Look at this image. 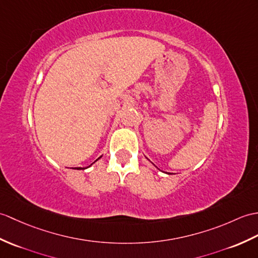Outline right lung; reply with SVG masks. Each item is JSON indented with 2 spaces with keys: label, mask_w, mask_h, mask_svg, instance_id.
<instances>
[{
  "label": "right lung",
  "mask_w": 258,
  "mask_h": 258,
  "mask_svg": "<svg viewBox=\"0 0 258 258\" xmlns=\"http://www.w3.org/2000/svg\"><path fill=\"white\" fill-rule=\"evenodd\" d=\"M100 158H101V157H99V158H98L97 160H99ZM97 160H95V161H97ZM95 161H94V163H95ZM94 163H93V164H94ZM90 166H92V164H91V165H90ZM90 166H89V167H90ZM87 168H88V167H85V168H81V167H78V168H77V169H87ZM75 169H76V168H75Z\"/></svg>",
  "instance_id": "right-lung-1"
}]
</instances>
